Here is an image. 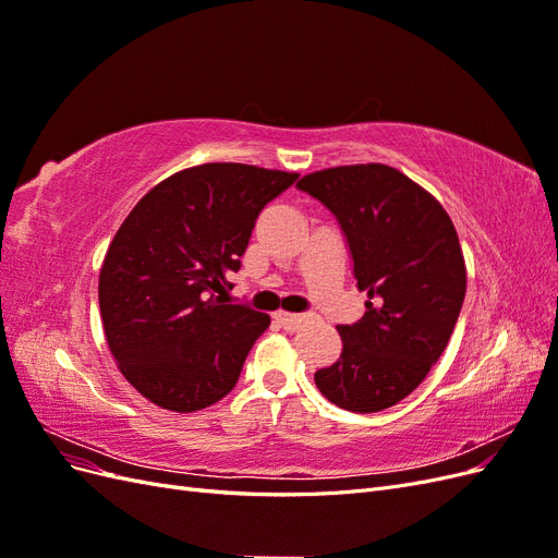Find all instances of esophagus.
Segmentation results:
<instances>
[{
	"instance_id": "esophagus-1",
	"label": "esophagus",
	"mask_w": 558,
	"mask_h": 558,
	"mask_svg": "<svg viewBox=\"0 0 558 558\" xmlns=\"http://www.w3.org/2000/svg\"><path fill=\"white\" fill-rule=\"evenodd\" d=\"M275 318L279 320V324L286 328V330H298L302 328L310 320L307 314H289V312H277Z\"/></svg>"
}]
</instances>
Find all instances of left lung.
Instances as JSON below:
<instances>
[{
    "mask_svg": "<svg viewBox=\"0 0 558 558\" xmlns=\"http://www.w3.org/2000/svg\"><path fill=\"white\" fill-rule=\"evenodd\" d=\"M298 189L340 223L365 314L337 326L342 353L318 369V391L347 412L373 414L408 398L442 356L465 298V263L451 218L430 193L388 165L302 177Z\"/></svg>",
    "mask_w": 558,
    "mask_h": 558,
    "instance_id": "obj_1",
    "label": "left lung"
}]
</instances>
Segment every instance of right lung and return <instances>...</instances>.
Wrapping results in <instances>:
<instances>
[{"label": "right lung", "mask_w": 558, "mask_h": 558, "mask_svg": "<svg viewBox=\"0 0 558 558\" xmlns=\"http://www.w3.org/2000/svg\"><path fill=\"white\" fill-rule=\"evenodd\" d=\"M298 174L207 162L148 191L118 228L99 272L113 359L137 391L172 412L226 398L269 316L230 302L253 226Z\"/></svg>", "instance_id": "right-lung-1"}]
</instances>
